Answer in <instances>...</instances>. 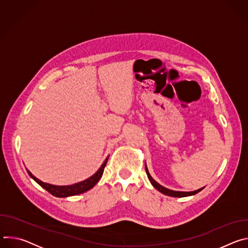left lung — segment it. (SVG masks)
Wrapping results in <instances>:
<instances>
[{
    "mask_svg": "<svg viewBox=\"0 0 248 248\" xmlns=\"http://www.w3.org/2000/svg\"><path fill=\"white\" fill-rule=\"evenodd\" d=\"M145 170H146V173H147L148 179H149V181L151 182L152 186H154V187H155L157 190H159L160 192H162L163 194H166V195H168V196H172V197H186V196L194 195V194L198 193L199 191H201V190L203 189V187H202V188H200V189H198V190H195V191H190V192L174 191V190H170V189H168V188H166V187L162 186L161 185H159L157 182H155V181L152 179V176L150 175V173H149V171H148V170H147V167H145Z\"/></svg>",
    "mask_w": 248,
    "mask_h": 248,
    "instance_id": "left-lung-1",
    "label": "left lung"
}]
</instances>
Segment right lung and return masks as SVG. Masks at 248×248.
I'll return each mask as SVG.
<instances>
[{
	"mask_svg": "<svg viewBox=\"0 0 248 248\" xmlns=\"http://www.w3.org/2000/svg\"><path fill=\"white\" fill-rule=\"evenodd\" d=\"M108 159H109V157H107V159L104 161L103 165L97 170V172L94 173L92 176H90L89 179H87V180H85L83 182H80L78 184L73 185V186H59L49 185V184L43 183L40 180L35 178V176L28 170H27V171H28L29 175L31 176V178L35 182H36L39 186H41L44 189H46L48 192H50L52 195H54L56 197H67V196H73V195H78V194H81V193L86 192L89 189H91L99 182V180L101 179V176H102V174L104 172V169H105L106 165H107Z\"/></svg>",
	"mask_w": 248,
	"mask_h": 248,
	"instance_id": "1",
	"label": "right lung"
}]
</instances>
